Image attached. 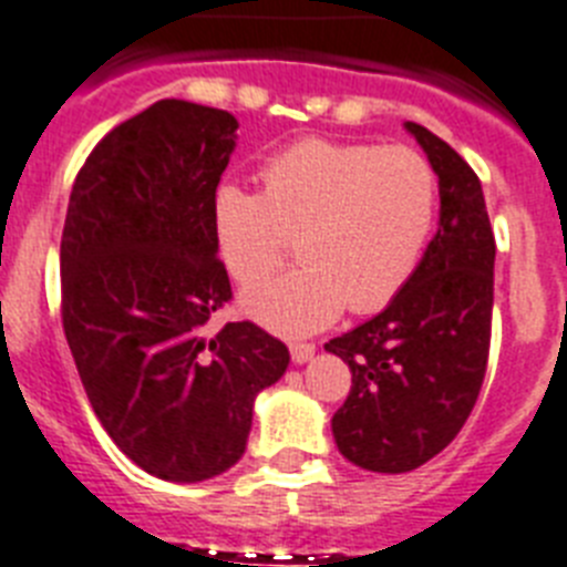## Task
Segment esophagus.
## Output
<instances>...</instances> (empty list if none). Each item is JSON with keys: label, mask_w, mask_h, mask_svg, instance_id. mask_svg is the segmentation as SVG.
<instances>
[{"label": "esophagus", "mask_w": 567, "mask_h": 567, "mask_svg": "<svg viewBox=\"0 0 567 567\" xmlns=\"http://www.w3.org/2000/svg\"><path fill=\"white\" fill-rule=\"evenodd\" d=\"M289 355H292L295 364H307L309 358L316 355V343H292V347H289Z\"/></svg>", "instance_id": "34e87169"}]
</instances>
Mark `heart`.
<instances>
[{"mask_svg":"<svg viewBox=\"0 0 567 567\" xmlns=\"http://www.w3.org/2000/svg\"><path fill=\"white\" fill-rule=\"evenodd\" d=\"M264 188L220 186L215 240L237 284L275 272L295 240L301 269L240 295L246 316L307 336L343 307L367 316L404 289L435 220V174L408 145L301 140L260 168Z\"/></svg>","mask_w":567,"mask_h":567,"instance_id":"obj_1","label":"heart"}]
</instances>
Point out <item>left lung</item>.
I'll return each mask as SVG.
<instances>
[{
	"instance_id": "obj_1",
	"label": "left lung",
	"mask_w": 567,
	"mask_h": 567,
	"mask_svg": "<svg viewBox=\"0 0 567 567\" xmlns=\"http://www.w3.org/2000/svg\"><path fill=\"white\" fill-rule=\"evenodd\" d=\"M404 128L439 177V229L384 312L323 343L352 372L332 415L336 444L372 473L415 471L456 439L491 350L496 240L482 183L442 137Z\"/></svg>"
}]
</instances>
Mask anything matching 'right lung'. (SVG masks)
<instances>
[{
  "label": "right lung",
  "mask_w": 567,
  "mask_h": 567,
  "mask_svg": "<svg viewBox=\"0 0 567 567\" xmlns=\"http://www.w3.org/2000/svg\"><path fill=\"white\" fill-rule=\"evenodd\" d=\"M235 140L229 111L159 100L96 143L62 229V327L91 408L137 467L181 485L244 456L255 399L289 367L255 323L206 330L231 298L215 192Z\"/></svg>",
  "instance_id": "add662e5"
}]
</instances>
